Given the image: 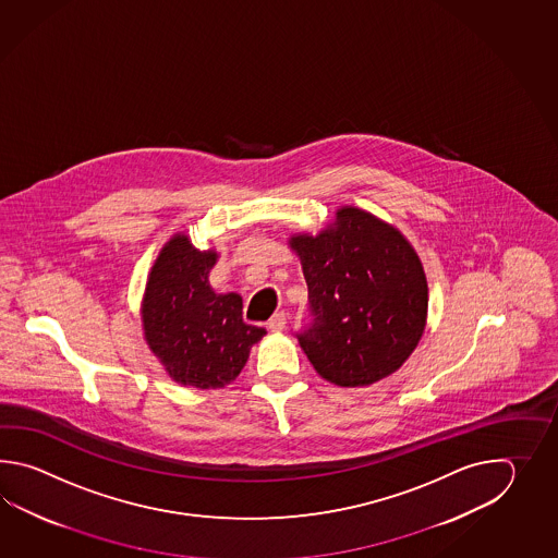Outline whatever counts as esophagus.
Returning <instances> with one entry per match:
<instances>
[{"label": "esophagus", "mask_w": 558, "mask_h": 558, "mask_svg": "<svg viewBox=\"0 0 558 558\" xmlns=\"http://www.w3.org/2000/svg\"><path fill=\"white\" fill-rule=\"evenodd\" d=\"M284 325H287V315H284L283 311H279V313H275L274 317L267 323V329L274 332L283 331Z\"/></svg>", "instance_id": "esophagus-1"}]
</instances>
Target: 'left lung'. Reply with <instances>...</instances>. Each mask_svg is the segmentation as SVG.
Returning <instances> with one entry per match:
<instances>
[{
    "mask_svg": "<svg viewBox=\"0 0 558 558\" xmlns=\"http://www.w3.org/2000/svg\"><path fill=\"white\" fill-rule=\"evenodd\" d=\"M308 287L295 331L311 365L339 387L389 377L413 353L427 319V279L413 247L377 217L343 207L332 229L291 239Z\"/></svg>",
    "mask_w": 558,
    "mask_h": 558,
    "instance_id": "8db88e82",
    "label": "left lung"
}]
</instances>
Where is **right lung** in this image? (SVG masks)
Here are the masks:
<instances>
[{
    "instance_id": "obj_1",
    "label": "right lung",
    "mask_w": 558,
    "mask_h": 558,
    "mask_svg": "<svg viewBox=\"0 0 558 558\" xmlns=\"http://www.w3.org/2000/svg\"><path fill=\"white\" fill-rule=\"evenodd\" d=\"M214 251L193 250L178 235L167 243L143 301L145 339L171 379L195 389H217L238 377L263 327L243 320L235 293L215 295L209 287Z\"/></svg>"
}]
</instances>
